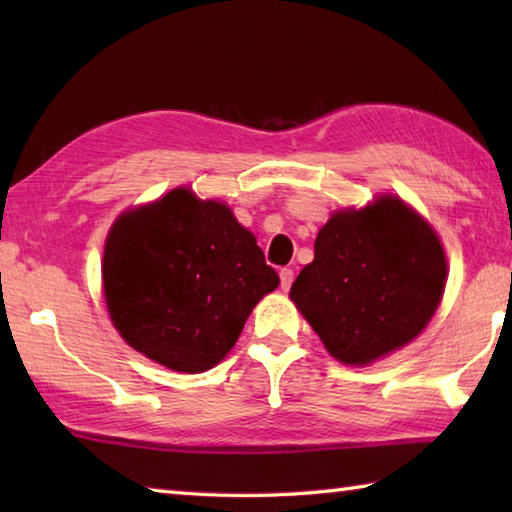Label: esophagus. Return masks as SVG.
Masks as SVG:
<instances>
[{
	"mask_svg": "<svg viewBox=\"0 0 512 512\" xmlns=\"http://www.w3.org/2000/svg\"><path fill=\"white\" fill-rule=\"evenodd\" d=\"M291 284H293V271H291V268H280V287L284 291H289Z\"/></svg>",
	"mask_w": 512,
	"mask_h": 512,
	"instance_id": "obj_1",
	"label": "esophagus"
}]
</instances>
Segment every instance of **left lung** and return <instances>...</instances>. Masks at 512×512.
<instances>
[{
    "label": "left lung",
    "mask_w": 512,
    "mask_h": 512,
    "mask_svg": "<svg viewBox=\"0 0 512 512\" xmlns=\"http://www.w3.org/2000/svg\"><path fill=\"white\" fill-rule=\"evenodd\" d=\"M445 280L436 232L400 198L384 196L323 225L291 300L332 357L366 366L422 332Z\"/></svg>",
    "instance_id": "1"
}]
</instances>
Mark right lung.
<instances>
[{
    "label": "right lung",
    "mask_w": 512,
    "mask_h": 512,
    "mask_svg": "<svg viewBox=\"0 0 512 512\" xmlns=\"http://www.w3.org/2000/svg\"><path fill=\"white\" fill-rule=\"evenodd\" d=\"M280 284L230 207L173 189L121 214L103 250V293L126 343L178 372H205Z\"/></svg>",
    "instance_id": "add662e5"
}]
</instances>
